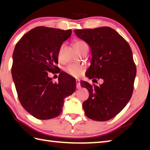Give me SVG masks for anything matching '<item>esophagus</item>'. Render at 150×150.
I'll return each instance as SVG.
<instances>
[{
  "label": "esophagus",
  "mask_w": 150,
  "mask_h": 150,
  "mask_svg": "<svg viewBox=\"0 0 150 150\" xmlns=\"http://www.w3.org/2000/svg\"><path fill=\"white\" fill-rule=\"evenodd\" d=\"M76 87H77V89H79L81 88V84H80V81L79 79L76 80Z\"/></svg>",
  "instance_id": "obj_1"
}]
</instances>
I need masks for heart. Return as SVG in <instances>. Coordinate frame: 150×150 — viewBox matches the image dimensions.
Returning <instances> with one entry per match:
<instances>
[{"label": "heart", "mask_w": 150, "mask_h": 150, "mask_svg": "<svg viewBox=\"0 0 150 150\" xmlns=\"http://www.w3.org/2000/svg\"><path fill=\"white\" fill-rule=\"evenodd\" d=\"M73 47H74L75 50L78 52L80 50L83 49L85 47H88L87 44L85 42L83 41V40H76L75 42L73 43ZM62 48H61L59 52V57L61 55V52H62ZM66 72L68 73L69 75L72 76L73 77H79L80 76L83 74V71H84V67L81 65H79L77 64H71L69 65L68 67L66 68Z\"/></svg>", "instance_id": "obj_1"}]
</instances>
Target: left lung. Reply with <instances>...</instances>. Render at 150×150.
Returning a JSON list of instances; mask_svg holds the SVG:
<instances>
[{"label": "left lung", "mask_w": 150, "mask_h": 150, "mask_svg": "<svg viewBox=\"0 0 150 150\" xmlns=\"http://www.w3.org/2000/svg\"><path fill=\"white\" fill-rule=\"evenodd\" d=\"M74 32L91 50L92 59L85 75L104 81L98 86L81 81V87L89 92L83 108L88 118L108 120L125 107L132 95L136 75L132 52L124 38L110 27L74 30Z\"/></svg>", "instance_id": "left-lung-1"}]
</instances>
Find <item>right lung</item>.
<instances>
[{
	"instance_id": "obj_1",
	"label": "right lung",
	"mask_w": 150,
	"mask_h": 150,
	"mask_svg": "<svg viewBox=\"0 0 150 150\" xmlns=\"http://www.w3.org/2000/svg\"><path fill=\"white\" fill-rule=\"evenodd\" d=\"M71 32V30L35 27L15 46L12 75L18 96L25 110L40 120L59 116L64 98L76 89V81L64 72H60L57 83H53L47 73L57 71L60 48Z\"/></svg>"
}]
</instances>
